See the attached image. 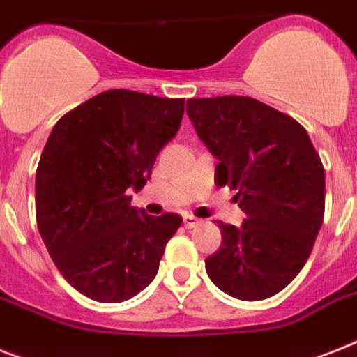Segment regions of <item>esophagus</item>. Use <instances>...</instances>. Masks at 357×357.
<instances>
[{
  "label": "esophagus",
  "instance_id": "obj_1",
  "mask_svg": "<svg viewBox=\"0 0 357 357\" xmlns=\"http://www.w3.org/2000/svg\"><path fill=\"white\" fill-rule=\"evenodd\" d=\"M183 224L187 229H194L198 227L199 224H202V220L196 218L194 214H183Z\"/></svg>",
  "mask_w": 357,
  "mask_h": 357
}]
</instances>
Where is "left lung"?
I'll return each instance as SVG.
<instances>
[{
    "mask_svg": "<svg viewBox=\"0 0 357 357\" xmlns=\"http://www.w3.org/2000/svg\"><path fill=\"white\" fill-rule=\"evenodd\" d=\"M196 133L218 159L214 181L236 190L242 227L218 222L222 248L205 260L231 297L279 294L308 260L324 218V169L308 132L257 98H190Z\"/></svg>",
    "mask_w": 357,
    "mask_h": 357,
    "instance_id": "left-lung-1",
    "label": "left lung"
}]
</instances>
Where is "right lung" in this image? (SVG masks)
Wrapping results in <instances>:
<instances>
[{"label": "right lung", "instance_id": "add662e5", "mask_svg": "<svg viewBox=\"0 0 357 357\" xmlns=\"http://www.w3.org/2000/svg\"><path fill=\"white\" fill-rule=\"evenodd\" d=\"M183 112L185 98L109 89L54 124L36 169V224L58 271L89 299L128 301L158 273L181 216H149L126 190L144 187Z\"/></svg>", "mask_w": 357, "mask_h": 357}]
</instances>
